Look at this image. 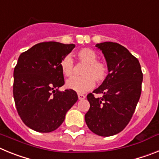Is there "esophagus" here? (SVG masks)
<instances>
[{"instance_id":"obj_1","label":"esophagus","mask_w":159,"mask_h":159,"mask_svg":"<svg viewBox=\"0 0 159 159\" xmlns=\"http://www.w3.org/2000/svg\"><path fill=\"white\" fill-rule=\"evenodd\" d=\"M78 98H79V99L82 100V99H85V98H86V96H85L84 95H83V94H78Z\"/></svg>"}]
</instances>
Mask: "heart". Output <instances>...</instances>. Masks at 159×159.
Returning <instances> with one entry per match:
<instances>
[{"instance_id":"1","label":"heart","mask_w":159,"mask_h":159,"mask_svg":"<svg viewBox=\"0 0 159 159\" xmlns=\"http://www.w3.org/2000/svg\"><path fill=\"white\" fill-rule=\"evenodd\" d=\"M77 57L87 66L83 71V76H74L67 80L66 86L78 93H84L95 87V80L97 83L103 82L107 75V66L99 61L98 56L91 48H83L78 52ZM60 68L65 76H71L74 71V63L70 56H67L60 62Z\"/></svg>"}]
</instances>
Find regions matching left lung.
<instances>
[{"instance_id":"1","label":"left lung","mask_w":159,"mask_h":159,"mask_svg":"<svg viewBox=\"0 0 159 159\" xmlns=\"http://www.w3.org/2000/svg\"><path fill=\"white\" fill-rule=\"evenodd\" d=\"M95 47L104 56L108 75L92 93L87 95L90 108L85 122L93 133L102 137L121 132L130 122L139 100L143 72L137 58L117 43L103 42Z\"/></svg>"}]
</instances>
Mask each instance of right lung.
<instances>
[{
    "label": "right lung",
    "mask_w": 159,
    "mask_h": 159,
    "mask_svg": "<svg viewBox=\"0 0 159 159\" xmlns=\"http://www.w3.org/2000/svg\"><path fill=\"white\" fill-rule=\"evenodd\" d=\"M75 47L43 42L20 55L13 71L14 101L20 119L32 130H57L78 100L75 91L59 90L64 84L60 62Z\"/></svg>",
    "instance_id": "obj_1"
}]
</instances>
